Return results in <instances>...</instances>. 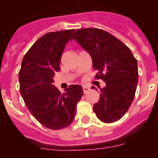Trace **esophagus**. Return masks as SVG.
<instances>
[{"label":"esophagus","mask_w":158,"mask_h":158,"mask_svg":"<svg viewBox=\"0 0 158 158\" xmlns=\"http://www.w3.org/2000/svg\"><path fill=\"white\" fill-rule=\"evenodd\" d=\"M89 87L88 86H83V90H84V94H86V93H88V92L89 91Z\"/></svg>","instance_id":"1"}]
</instances>
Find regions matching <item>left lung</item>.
<instances>
[{
	"label": "left lung",
	"instance_id": "obj_1",
	"mask_svg": "<svg viewBox=\"0 0 158 158\" xmlns=\"http://www.w3.org/2000/svg\"><path fill=\"white\" fill-rule=\"evenodd\" d=\"M71 39L90 54L94 69L98 71L95 78L106 83L105 88L100 89L99 101L94 105L97 117L104 123L117 121L135 98L139 75L137 60L127 46L102 29H78Z\"/></svg>",
	"mask_w": 158,
	"mask_h": 158
}]
</instances>
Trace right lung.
Returning <instances> with one entry per match:
<instances>
[{"label":"right lung","instance_id":"obj_1","mask_svg":"<svg viewBox=\"0 0 158 158\" xmlns=\"http://www.w3.org/2000/svg\"><path fill=\"white\" fill-rule=\"evenodd\" d=\"M74 31L51 32L41 37L24 55L19 73V91L26 106L38 122L51 130L71 124L84 94L80 85H70L64 94L53 85L61 55Z\"/></svg>","mask_w":158,"mask_h":158}]
</instances>
